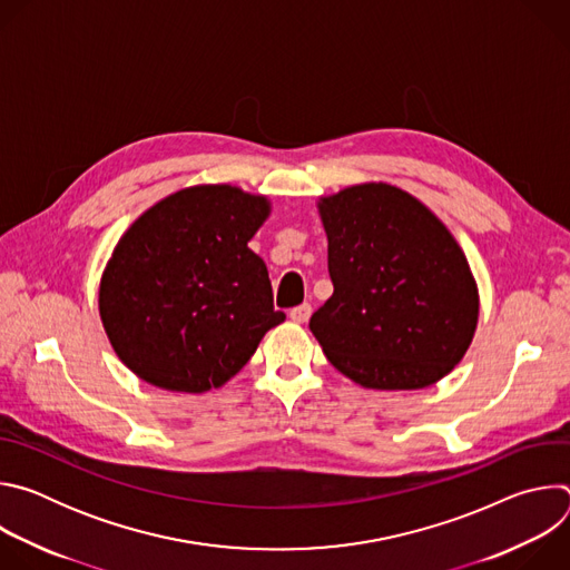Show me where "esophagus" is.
<instances>
[{
    "mask_svg": "<svg viewBox=\"0 0 570 570\" xmlns=\"http://www.w3.org/2000/svg\"><path fill=\"white\" fill-rule=\"evenodd\" d=\"M311 311H313V308H311V304H306V302H304V304H299V306L291 308V313H288V315H291V320H293V322L304 324V322L311 317Z\"/></svg>",
    "mask_w": 570,
    "mask_h": 570,
    "instance_id": "34e87169",
    "label": "esophagus"
}]
</instances>
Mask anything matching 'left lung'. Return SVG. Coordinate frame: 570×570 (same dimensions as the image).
<instances>
[{
    "label": "left lung",
    "instance_id": "obj_1",
    "mask_svg": "<svg viewBox=\"0 0 570 570\" xmlns=\"http://www.w3.org/2000/svg\"><path fill=\"white\" fill-rule=\"evenodd\" d=\"M334 295L308 322L324 356L372 390H420L466 354L480 297L446 225L415 196L363 183L322 196Z\"/></svg>",
    "mask_w": 570,
    "mask_h": 570
}]
</instances>
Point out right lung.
<instances>
[{
    "label": "right lung",
    "instance_id": "1",
    "mask_svg": "<svg viewBox=\"0 0 570 570\" xmlns=\"http://www.w3.org/2000/svg\"><path fill=\"white\" fill-rule=\"evenodd\" d=\"M266 196L196 185L148 207L101 275L99 313L121 363L141 381L200 394L225 385L284 322L268 268L248 248Z\"/></svg>",
    "mask_w": 570,
    "mask_h": 570
}]
</instances>
